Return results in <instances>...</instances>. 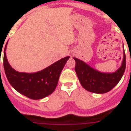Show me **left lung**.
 Here are the masks:
<instances>
[{"instance_id": "8db88e82", "label": "left lung", "mask_w": 131, "mask_h": 131, "mask_svg": "<svg viewBox=\"0 0 131 131\" xmlns=\"http://www.w3.org/2000/svg\"><path fill=\"white\" fill-rule=\"evenodd\" d=\"M73 59L75 60V70L81 85L88 91L96 94L106 93L113 89L121 80L126 68L124 50L122 64L114 73L100 72L81 60Z\"/></svg>"}]
</instances>
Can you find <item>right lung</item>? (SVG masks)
Listing matches in <instances>:
<instances>
[{
	"mask_svg": "<svg viewBox=\"0 0 131 131\" xmlns=\"http://www.w3.org/2000/svg\"><path fill=\"white\" fill-rule=\"evenodd\" d=\"M7 43L3 56L5 74L12 87L21 94L34 100L41 99L51 94L57 86L60 75L69 58L67 56L36 73H23L13 69L6 56Z\"/></svg>",
	"mask_w": 131,
	"mask_h": 131,
	"instance_id": "obj_1",
	"label": "right lung"
}]
</instances>
